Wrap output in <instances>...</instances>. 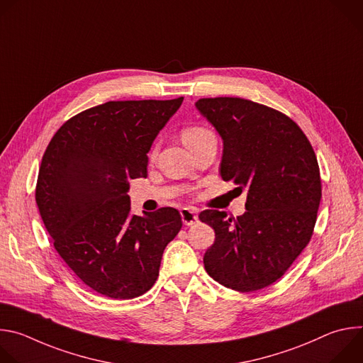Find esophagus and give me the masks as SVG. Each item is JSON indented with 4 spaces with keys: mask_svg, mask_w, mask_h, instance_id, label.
Here are the masks:
<instances>
[{
    "mask_svg": "<svg viewBox=\"0 0 363 363\" xmlns=\"http://www.w3.org/2000/svg\"><path fill=\"white\" fill-rule=\"evenodd\" d=\"M181 218H182V223L185 225H194V224L198 223V216L189 208H182L181 210Z\"/></svg>",
    "mask_w": 363,
    "mask_h": 363,
    "instance_id": "34e87169",
    "label": "esophagus"
}]
</instances>
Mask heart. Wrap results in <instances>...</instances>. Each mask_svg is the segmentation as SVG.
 <instances>
[{
    "label": "heart",
    "mask_w": 363,
    "mask_h": 363,
    "mask_svg": "<svg viewBox=\"0 0 363 363\" xmlns=\"http://www.w3.org/2000/svg\"><path fill=\"white\" fill-rule=\"evenodd\" d=\"M208 135H213V132L210 129H206L203 126H188L182 130L181 136H182V140L185 145L191 143V142H195L203 136H208Z\"/></svg>",
    "instance_id": "1"
}]
</instances>
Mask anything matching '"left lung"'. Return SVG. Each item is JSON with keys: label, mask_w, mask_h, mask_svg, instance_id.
<instances>
[{"label": "left lung", "mask_w": 363, "mask_h": 363, "mask_svg": "<svg viewBox=\"0 0 363 363\" xmlns=\"http://www.w3.org/2000/svg\"><path fill=\"white\" fill-rule=\"evenodd\" d=\"M224 142L220 174L247 191L237 218L205 210L199 220L216 231L203 266L216 281L255 291L277 281L313 235L322 198L315 150L284 113L241 97L195 103Z\"/></svg>", "instance_id": "left-lung-1"}]
</instances>
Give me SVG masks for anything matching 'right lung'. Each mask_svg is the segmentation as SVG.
Returning <instances> with one entry per match:
<instances>
[{"instance_id": "add662e5", "label": "right lung", "mask_w": 363, "mask_h": 363, "mask_svg": "<svg viewBox=\"0 0 363 363\" xmlns=\"http://www.w3.org/2000/svg\"><path fill=\"white\" fill-rule=\"evenodd\" d=\"M182 100L106 101L65 122L43 155L35 202L44 227L70 270L103 296L146 293L182 227L171 206L132 216L128 195Z\"/></svg>"}]
</instances>
